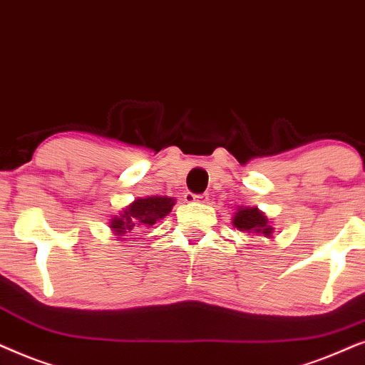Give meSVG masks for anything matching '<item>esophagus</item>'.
<instances>
[{
    "instance_id": "1",
    "label": "esophagus",
    "mask_w": 365,
    "mask_h": 365,
    "mask_svg": "<svg viewBox=\"0 0 365 365\" xmlns=\"http://www.w3.org/2000/svg\"><path fill=\"white\" fill-rule=\"evenodd\" d=\"M185 202H188V203H193V202L207 203V202H208V195H207V193H192V192H187V193H185Z\"/></svg>"
}]
</instances>
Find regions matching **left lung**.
I'll return each instance as SVG.
<instances>
[{
    "mask_svg": "<svg viewBox=\"0 0 365 365\" xmlns=\"http://www.w3.org/2000/svg\"><path fill=\"white\" fill-rule=\"evenodd\" d=\"M233 225L244 232L264 233L265 237H270L272 230H274L267 222V217L257 208H240L233 217Z\"/></svg>",
    "mask_w": 365,
    "mask_h": 365,
    "instance_id": "1",
    "label": "left lung"
}]
</instances>
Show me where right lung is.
Listing matches in <instances>:
<instances>
[{"instance_id": "obj_1", "label": "right lung", "mask_w": 365, "mask_h": 365, "mask_svg": "<svg viewBox=\"0 0 365 365\" xmlns=\"http://www.w3.org/2000/svg\"><path fill=\"white\" fill-rule=\"evenodd\" d=\"M175 205L173 198L168 197H148L138 198L128 208H125L121 217H115L110 227L115 233L123 235L126 232H138L140 228L152 227L160 218L168 215Z\"/></svg>"}]
</instances>
